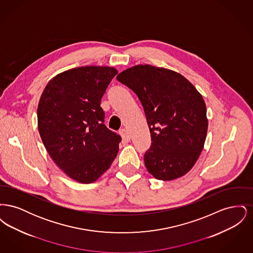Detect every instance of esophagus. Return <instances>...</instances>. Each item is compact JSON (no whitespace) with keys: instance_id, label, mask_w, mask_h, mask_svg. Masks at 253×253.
Wrapping results in <instances>:
<instances>
[{"instance_id":"esophagus-1","label":"esophagus","mask_w":253,"mask_h":253,"mask_svg":"<svg viewBox=\"0 0 253 253\" xmlns=\"http://www.w3.org/2000/svg\"><path fill=\"white\" fill-rule=\"evenodd\" d=\"M120 134H121V137H122V139L124 141H129L130 138H131L130 133L126 129H121V131H120Z\"/></svg>"}]
</instances>
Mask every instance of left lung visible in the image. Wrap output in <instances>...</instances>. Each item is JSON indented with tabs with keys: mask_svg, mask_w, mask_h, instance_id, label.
I'll return each mask as SVG.
<instances>
[{
	"mask_svg": "<svg viewBox=\"0 0 253 253\" xmlns=\"http://www.w3.org/2000/svg\"><path fill=\"white\" fill-rule=\"evenodd\" d=\"M138 96L151 132L145 166L158 180L186 174L197 161L208 131L203 96L179 73L139 64L118 75Z\"/></svg>",
	"mask_w": 253,
	"mask_h": 253,
	"instance_id": "left-lung-1",
	"label": "left lung"
}]
</instances>
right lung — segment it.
<instances>
[{
	"label": "right lung",
	"instance_id": "obj_1",
	"mask_svg": "<svg viewBox=\"0 0 253 253\" xmlns=\"http://www.w3.org/2000/svg\"><path fill=\"white\" fill-rule=\"evenodd\" d=\"M118 70L83 66L54 77L38 105V129L53 161L69 177L93 183L112 165L121 135L104 125L100 107Z\"/></svg>",
	"mask_w": 253,
	"mask_h": 253
}]
</instances>
